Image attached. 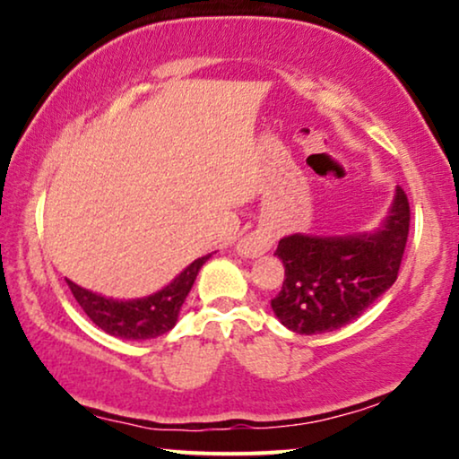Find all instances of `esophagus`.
<instances>
[{"label":"esophagus","instance_id":"1","mask_svg":"<svg viewBox=\"0 0 459 459\" xmlns=\"http://www.w3.org/2000/svg\"><path fill=\"white\" fill-rule=\"evenodd\" d=\"M275 236L272 230L267 228H259L255 231H250L248 236H244L240 242H238V253L242 256H248V259H256V256L265 255L269 248L273 247Z\"/></svg>","mask_w":459,"mask_h":459}]
</instances>
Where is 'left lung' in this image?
Returning a JSON list of instances; mask_svg holds the SVG:
<instances>
[{"mask_svg":"<svg viewBox=\"0 0 459 459\" xmlns=\"http://www.w3.org/2000/svg\"><path fill=\"white\" fill-rule=\"evenodd\" d=\"M410 219V200L397 187L374 234L281 238L275 255L284 263V281L272 299L280 322L297 334H322L359 317L397 280Z\"/></svg>","mask_w":459,"mask_h":459,"instance_id":"left-lung-1","label":"left lung"}]
</instances>
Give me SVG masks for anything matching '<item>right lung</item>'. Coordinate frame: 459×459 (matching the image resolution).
<instances>
[{
    "mask_svg": "<svg viewBox=\"0 0 459 459\" xmlns=\"http://www.w3.org/2000/svg\"><path fill=\"white\" fill-rule=\"evenodd\" d=\"M209 256L211 255L200 256L190 263L171 284L146 299L115 300L85 290L71 280H66V284L81 309L87 313V317L106 334L127 338V341H146V338H156L173 328L181 305H184L200 267L209 261Z\"/></svg>",
    "mask_w": 459,
    "mask_h": 459,
    "instance_id": "right-lung-1",
    "label": "right lung"
}]
</instances>
